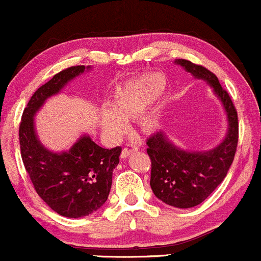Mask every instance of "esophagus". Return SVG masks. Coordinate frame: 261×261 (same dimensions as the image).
Masks as SVG:
<instances>
[{
    "mask_svg": "<svg viewBox=\"0 0 261 261\" xmlns=\"http://www.w3.org/2000/svg\"><path fill=\"white\" fill-rule=\"evenodd\" d=\"M137 149H139V146H137L136 143L128 142V143H126V146H125V147L122 148L121 157H122V158H126L128 154L133 153V152H135V151H137Z\"/></svg>",
    "mask_w": 261,
    "mask_h": 261,
    "instance_id": "1",
    "label": "esophagus"
}]
</instances>
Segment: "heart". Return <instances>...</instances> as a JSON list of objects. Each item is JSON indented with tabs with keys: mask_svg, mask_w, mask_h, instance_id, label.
I'll use <instances>...</instances> for the list:
<instances>
[{
	"mask_svg": "<svg viewBox=\"0 0 261 261\" xmlns=\"http://www.w3.org/2000/svg\"><path fill=\"white\" fill-rule=\"evenodd\" d=\"M164 88V80L160 73H149L122 88L115 98L113 107L104 108L100 124L107 133L120 135L126 130L128 119L136 118L147 110L160 97ZM141 124L147 130L157 126L158 115L153 112L145 114Z\"/></svg>",
	"mask_w": 261,
	"mask_h": 261,
	"instance_id": "obj_1",
	"label": "heart"
}]
</instances>
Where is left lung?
Here are the masks:
<instances>
[{
	"mask_svg": "<svg viewBox=\"0 0 261 261\" xmlns=\"http://www.w3.org/2000/svg\"><path fill=\"white\" fill-rule=\"evenodd\" d=\"M175 64L182 66L196 79L207 81L222 101L228 119L226 139L207 152L182 151L163 133H155L147 139L152 191L170 206L189 208L205 201L226 178L238 145V114L228 92L220 85L216 74L185 59H178Z\"/></svg>",
	"mask_w": 261,
	"mask_h": 261,
	"instance_id": "obj_1",
	"label": "left lung"
}]
</instances>
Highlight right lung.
<instances>
[{
    "mask_svg": "<svg viewBox=\"0 0 261 261\" xmlns=\"http://www.w3.org/2000/svg\"><path fill=\"white\" fill-rule=\"evenodd\" d=\"M83 71V65L71 66L39 87L27 104L19 124L20 155L35 191L50 208L70 218L88 216L104 205L121 147L103 148L85 135L70 151L54 153L38 140L33 116L47 98Z\"/></svg>",
    "mask_w": 261,
    "mask_h": 261,
    "instance_id": "1",
    "label": "right lung"
}]
</instances>
